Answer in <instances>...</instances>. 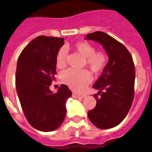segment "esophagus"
<instances>
[{"label":"esophagus","mask_w":152,"mask_h":152,"mask_svg":"<svg viewBox=\"0 0 152 152\" xmlns=\"http://www.w3.org/2000/svg\"><path fill=\"white\" fill-rule=\"evenodd\" d=\"M85 96H86L85 94H79L77 93H75V92L72 94V97L75 98H85Z\"/></svg>","instance_id":"esophagus-1"}]
</instances>
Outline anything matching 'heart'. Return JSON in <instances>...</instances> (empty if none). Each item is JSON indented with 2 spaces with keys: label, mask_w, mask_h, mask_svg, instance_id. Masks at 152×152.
<instances>
[{
  "label": "heart",
  "mask_w": 152,
  "mask_h": 152,
  "mask_svg": "<svg viewBox=\"0 0 152 152\" xmlns=\"http://www.w3.org/2000/svg\"><path fill=\"white\" fill-rule=\"evenodd\" d=\"M76 51L85 58V64L90 67L93 72L101 73L107 64V56L103 51H95L93 45L87 41H78L74 45ZM67 50L61 48L58 50L56 56V64L59 68H63L66 65ZM61 79L64 84L75 91H81L91 81V74L88 70L77 71L67 69L61 75Z\"/></svg>",
  "instance_id": "1"
}]
</instances>
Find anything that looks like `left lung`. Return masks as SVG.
<instances>
[{"label":"left lung","mask_w":152,"mask_h":152,"mask_svg":"<svg viewBox=\"0 0 152 152\" xmlns=\"http://www.w3.org/2000/svg\"><path fill=\"white\" fill-rule=\"evenodd\" d=\"M86 39L102 45L108 56V62L93 88L97 103L88 113L94 125L108 129L118 125L128 115L134 94L135 68L130 52L114 37L102 31L87 34Z\"/></svg>","instance_id":"8db88e82"}]
</instances>
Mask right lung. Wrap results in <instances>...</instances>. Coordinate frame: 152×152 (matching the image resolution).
Masks as SVG:
<instances>
[{
    "label": "right lung",
    "mask_w": 152,
    "mask_h": 152,
    "mask_svg": "<svg viewBox=\"0 0 152 152\" xmlns=\"http://www.w3.org/2000/svg\"><path fill=\"white\" fill-rule=\"evenodd\" d=\"M63 45L62 37L39 36L24 48L17 63L15 84L22 110L29 124L41 132L60 127L65 118L66 102L72 94L65 85L56 93L49 88Z\"/></svg>",
    "instance_id": "right-lung-1"
}]
</instances>
